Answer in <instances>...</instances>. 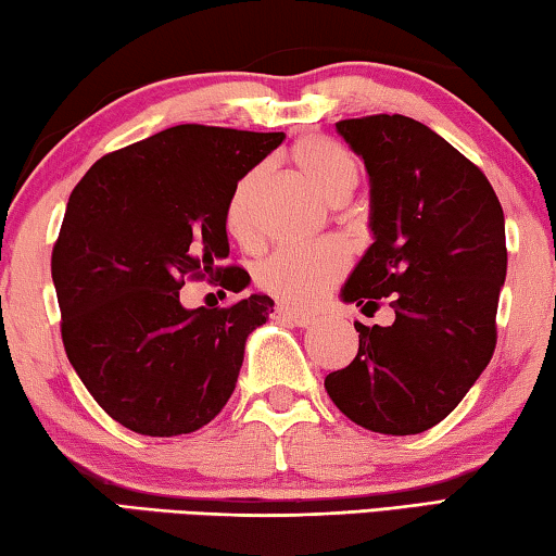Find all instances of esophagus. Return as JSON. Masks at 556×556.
I'll return each mask as SVG.
<instances>
[{"label":"esophagus","instance_id":"obj_1","mask_svg":"<svg viewBox=\"0 0 556 556\" xmlns=\"http://www.w3.org/2000/svg\"><path fill=\"white\" fill-rule=\"evenodd\" d=\"M276 318L278 320H286V324L298 326V328H308L313 324L311 316H305V313H295L291 308H278L276 311Z\"/></svg>","mask_w":556,"mask_h":556}]
</instances>
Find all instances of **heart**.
Instances as JSON below:
<instances>
[{"instance_id": "heart-1", "label": "heart", "mask_w": 556, "mask_h": 556, "mask_svg": "<svg viewBox=\"0 0 556 556\" xmlns=\"http://www.w3.org/2000/svg\"><path fill=\"white\" fill-rule=\"evenodd\" d=\"M291 163L313 190L328 203H343L358 185V165L341 144L308 135L291 148ZM263 167H253L232 188L225 205V228L240 243L255 238L258 230V200L263 190ZM345 251L338 243L308 248H278L255 265V283L261 291L291 308H313L345 273Z\"/></svg>"}]
</instances>
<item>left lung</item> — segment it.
I'll return each mask as SVG.
<instances>
[{"mask_svg":"<svg viewBox=\"0 0 556 556\" xmlns=\"http://www.w3.org/2000/svg\"><path fill=\"white\" fill-rule=\"evenodd\" d=\"M336 130L366 165L374 232L341 298L364 313L389 298L396 320H356V358L326 376V391L368 431L421 433L454 412L494 356L504 211L486 175L412 117L341 119Z\"/></svg>","mask_w":556,"mask_h":556,"instance_id":"left-lung-1","label":"left lung"}]
</instances>
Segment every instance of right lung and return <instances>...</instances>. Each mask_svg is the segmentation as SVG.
Listing matches in <instances>:
<instances>
[{
    "label": "right lung",
    "instance_id": "obj_1",
    "mask_svg": "<svg viewBox=\"0 0 556 556\" xmlns=\"http://www.w3.org/2000/svg\"><path fill=\"white\" fill-rule=\"evenodd\" d=\"M283 132L178 125L100 157L72 190L52 251L62 343L92 399L142 437L203 429L228 404L245 341L273 313L253 293L185 308V280L238 291L225 205ZM251 280V276H248Z\"/></svg>",
    "mask_w": 556,
    "mask_h": 556
}]
</instances>
